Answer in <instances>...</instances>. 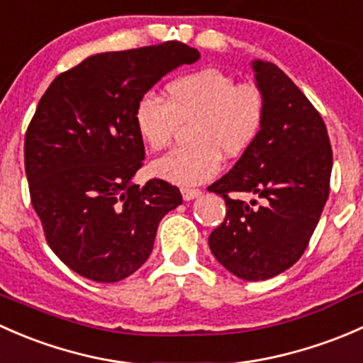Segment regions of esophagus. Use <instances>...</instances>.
<instances>
[{"label":"esophagus","instance_id":"1","mask_svg":"<svg viewBox=\"0 0 363 363\" xmlns=\"http://www.w3.org/2000/svg\"><path fill=\"white\" fill-rule=\"evenodd\" d=\"M201 194H203V192H201L199 189H182V196H183V199H185V201L197 199Z\"/></svg>","mask_w":363,"mask_h":363}]
</instances>
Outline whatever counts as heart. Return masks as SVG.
I'll list each match as a JSON object with an SVG mask.
<instances>
[{"label": "heart", "instance_id": "heart-1", "mask_svg": "<svg viewBox=\"0 0 363 363\" xmlns=\"http://www.w3.org/2000/svg\"><path fill=\"white\" fill-rule=\"evenodd\" d=\"M167 101L147 92L136 101L134 125L152 148L166 147L178 122L190 125L189 147H178L152 162V174L174 185L196 186L222 169V154L239 157L257 141L265 121L262 91L236 84L230 74L206 68L182 74L167 84Z\"/></svg>", "mask_w": 363, "mask_h": 363}]
</instances>
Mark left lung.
I'll use <instances>...</instances> for the list:
<instances>
[{
  "label": "left lung",
  "mask_w": 363,
  "mask_h": 363,
  "mask_svg": "<svg viewBox=\"0 0 363 363\" xmlns=\"http://www.w3.org/2000/svg\"><path fill=\"white\" fill-rule=\"evenodd\" d=\"M252 69L265 99L264 127L233 169L208 186L227 206L208 242L227 271L260 281L304 253L327 203L332 148L323 118L278 66L257 59ZM229 193H252L263 204Z\"/></svg>",
  "instance_id": "left-lung-1"
}]
</instances>
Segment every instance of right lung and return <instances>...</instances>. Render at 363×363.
I'll use <instances>...</instances> for the list:
<instances>
[{
	"label": "right lung",
	"instance_id": "obj_1",
	"mask_svg": "<svg viewBox=\"0 0 363 363\" xmlns=\"http://www.w3.org/2000/svg\"><path fill=\"white\" fill-rule=\"evenodd\" d=\"M180 42L103 52L59 74L26 133L29 194L48 246L71 271L115 283L141 267L159 222L182 204L177 186L133 182L143 166L136 101L169 71L199 59Z\"/></svg>",
	"mask_w": 363,
	"mask_h": 363
}]
</instances>
